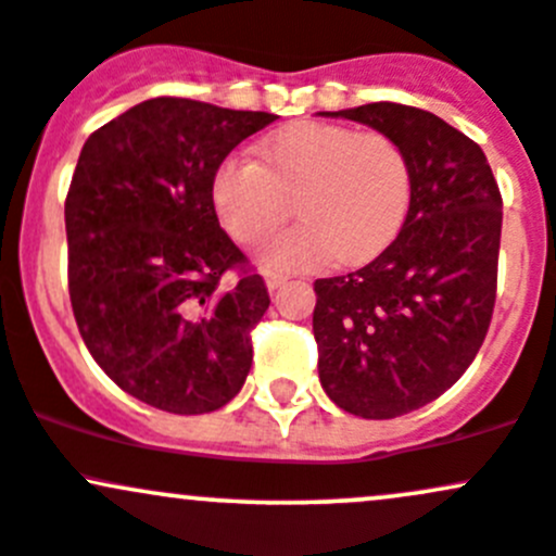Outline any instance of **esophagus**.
I'll use <instances>...</instances> for the list:
<instances>
[{"mask_svg":"<svg viewBox=\"0 0 556 556\" xmlns=\"http://www.w3.org/2000/svg\"><path fill=\"white\" fill-rule=\"evenodd\" d=\"M286 283V278L283 276H278V273H265V286L270 291H276V289H280V286Z\"/></svg>","mask_w":556,"mask_h":556,"instance_id":"esophagus-1","label":"esophagus"}]
</instances>
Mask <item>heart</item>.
<instances>
[{
  "label": "heart",
  "mask_w": 556,
  "mask_h": 556,
  "mask_svg": "<svg viewBox=\"0 0 556 556\" xmlns=\"http://www.w3.org/2000/svg\"><path fill=\"white\" fill-rule=\"evenodd\" d=\"M208 195L223 228L241 243H260L294 206L300 223L262 247L265 267L363 265L403 230L414 172L395 137L294 122L256 146V161L238 153L219 161Z\"/></svg>",
  "instance_id": "heart-1"
}]
</instances>
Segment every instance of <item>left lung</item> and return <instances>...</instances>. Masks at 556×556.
Returning a JSON list of instances; mask_svg holds the SVG:
<instances>
[{
    "mask_svg": "<svg viewBox=\"0 0 556 556\" xmlns=\"http://www.w3.org/2000/svg\"><path fill=\"white\" fill-rule=\"evenodd\" d=\"M403 146L414 201L395 241L361 270L315 280L313 333L326 395L395 419L451 390L493 318L501 193L485 153L434 113L400 103L328 111Z\"/></svg>",
    "mask_w": 556,
    "mask_h": 556,
    "instance_id": "1",
    "label": "left lung"
}]
</instances>
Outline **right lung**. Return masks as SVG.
Masks as SVG:
<instances>
[{
  "instance_id": "1",
  "label": "right lung",
  "mask_w": 556,
  "mask_h": 556,
  "mask_svg": "<svg viewBox=\"0 0 556 556\" xmlns=\"http://www.w3.org/2000/svg\"><path fill=\"white\" fill-rule=\"evenodd\" d=\"M276 113L153 98L89 135L65 195L68 294L89 355L124 392L195 416L252 368L265 280L219 228L212 172ZM239 273L232 287L222 283Z\"/></svg>"
}]
</instances>
